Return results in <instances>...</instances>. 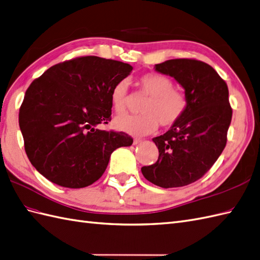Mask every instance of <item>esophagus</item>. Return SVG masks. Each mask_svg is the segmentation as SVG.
<instances>
[{"label":"esophagus","instance_id":"obj_1","mask_svg":"<svg viewBox=\"0 0 260 260\" xmlns=\"http://www.w3.org/2000/svg\"><path fill=\"white\" fill-rule=\"evenodd\" d=\"M142 140L141 139H138V138H136V139H134V144H138V143H140Z\"/></svg>","mask_w":260,"mask_h":260}]
</instances>
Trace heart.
<instances>
[{"label": "heart", "instance_id": "heart-1", "mask_svg": "<svg viewBox=\"0 0 260 260\" xmlns=\"http://www.w3.org/2000/svg\"><path fill=\"white\" fill-rule=\"evenodd\" d=\"M138 85L149 99L141 107V115H121L115 118L116 129L131 136H145L156 130L159 124L171 126L179 122L187 110L188 101L174 88L173 80L162 74L151 73L141 76ZM129 84L125 79L117 81L110 91L113 110L122 113L128 107Z\"/></svg>", "mask_w": 260, "mask_h": 260}]
</instances>
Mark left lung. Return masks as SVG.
<instances>
[{
    "instance_id": "1",
    "label": "left lung",
    "mask_w": 260,
    "mask_h": 260,
    "mask_svg": "<svg viewBox=\"0 0 260 260\" xmlns=\"http://www.w3.org/2000/svg\"><path fill=\"white\" fill-rule=\"evenodd\" d=\"M154 68L184 88L188 106L179 122L152 139L159 159L141 172L160 187L184 186L201 179L225 148L233 115L229 88L212 66L201 60L170 59Z\"/></svg>"
}]
</instances>
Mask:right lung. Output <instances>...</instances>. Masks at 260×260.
I'll use <instances>...</instances> for the list:
<instances>
[{
  "label": "right lung",
  "mask_w": 260,
  "mask_h": 260,
  "mask_svg": "<svg viewBox=\"0 0 260 260\" xmlns=\"http://www.w3.org/2000/svg\"><path fill=\"white\" fill-rule=\"evenodd\" d=\"M132 68L85 56L54 65L31 82L18 123L28 160L44 178L62 187H86L101 178L113 151L130 147V136L97 125L111 120L110 91Z\"/></svg>",
  "instance_id": "obj_1"
}]
</instances>
